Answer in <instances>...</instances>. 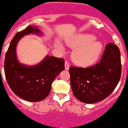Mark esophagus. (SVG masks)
<instances>
[{"mask_svg":"<svg viewBox=\"0 0 128 128\" xmlns=\"http://www.w3.org/2000/svg\"><path fill=\"white\" fill-rule=\"evenodd\" d=\"M69 69H70L69 63H68L67 61H66V62H65V70H68Z\"/></svg>","mask_w":128,"mask_h":128,"instance_id":"1","label":"esophagus"}]
</instances>
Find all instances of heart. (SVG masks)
<instances>
[{
	"instance_id": "b5f03b06",
	"label": "heart",
	"mask_w": 128,
	"mask_h": 128,
	"mask_svg": "<svg viewBox=\"0 0 128 128\" xmlns=\"http://www.w3.org/2000/svg\"><path fill=\"white\" fill-rule=\"evenodd\" d=\"M95 36L90 34H77L66 40L68 47L74 49L72 58L75 64L82 67H87L94 64L98 60L103 51V44L96 40ZM54 46L63 49L62 44L56 40Z\"/></svg>"
}]
</instances>
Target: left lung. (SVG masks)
<instances>
[{
	"label": "left lung",
	"instance_id": "1",
	"mask_svg": "<svg viewBox=\"0 0 128 128\" xmlns=\"http://www.w3.org/2000/svg\"><path fill=\"white\" fill-rule=\"evenodd\" d=\"M120 52L115 44H107L100 62L87 68L71 66L70 83L75 97L85 104H94L108 97L121 76Z\"/></svg>",
	"mask_w": 128,
	"mask_h": 128
}]
</instances>
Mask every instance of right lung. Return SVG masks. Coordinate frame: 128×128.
I'll use <instances>...</instances> for the list:
<instances>
[{
	"label": "right lung",
	"instance_id": "1",
	"mask_svg": "<svg viewBox=\"0 0 128 128\" xmlns=\"http://www.w3.org/2000/svg\"><path fill=\"white\" fill-rule=\"evenodd\" d=\"M28 34L43 36L36 26L30 25L13 38L4 60V73L10 87L14 94L24 100L36 102L49 94L51 84L64 70V59L46 55L40 63L28 66L18 60L16 48L19 40Z\"/></svg>",
	"mask_w": 128,
	"mask_h": 128
}]
</instances>
